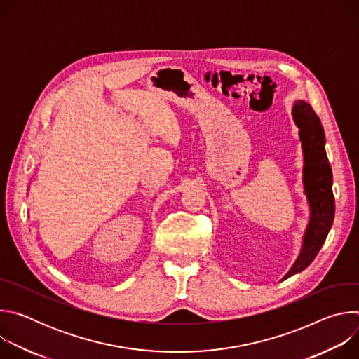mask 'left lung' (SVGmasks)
<instances>
[{"label":"left lung","instance_id":"left-lung-1","mask_svg":"<svg viewBox=\"0 0 359 359\" xmlns=\"http://www.w3.org/2000/svg\"><path fill=\"white\" fill-rule=\"evenodd\" d=\"M292 118L298 126L302 144V183L310 204V220L302 238L298 259L283 280L309 267L323 247L334 222L335 200L332 193V170L325 151V133L311 105L295 100Z\"/></svg>","mask_w":359,"mask_h":359}]
</instances>
